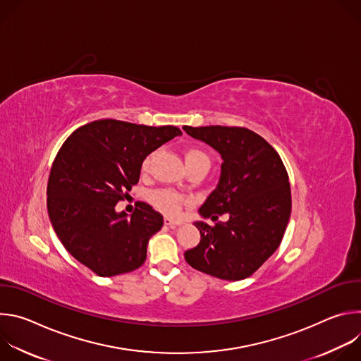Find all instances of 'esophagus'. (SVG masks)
Masks as SVG:
<instances>
[{
    "instance_id": "1",
    "label": "esophagus",
    "mask_w": 361,
    "mask_h": 361,
    "mask_svg": "<svg viewBox=\"0 0 361 361\" xmlns=\"http://www.w3.org/2000/svg\"><path fill=\"white\" fill-rule=\"evenodd\" d=\"M164 223H166V226H169V227H177V226L181 224V221H176V220H173V219H170V217H166Z\"/></svg>"
}]
</instances>
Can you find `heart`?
<instances>
[{
    "instance_id": "b5f03b06",
    "label": "heart",
    "mask_w": 361,
    "mask_h": 361,
    "mask_svg": "<svg viewBox=\"0 0 361 361\" xmlns=\"http://www.w3.org/2000/svg\"><path fill=\"white\" fill-rule=\"evenodd\" d=\"M184 161H185L187 167H192V166H201V167H207V169L210 167L209 156L197 147H191L184 151ZM149 163H151V156L145 157V160L142 161L141 170L147 171L149 169ZM151 200L154 204L157 205V207H160L170 216H177L180 213L181 204H183V198L173 191L154 192L151 195Z\"/></svg>"
}]
</instances>
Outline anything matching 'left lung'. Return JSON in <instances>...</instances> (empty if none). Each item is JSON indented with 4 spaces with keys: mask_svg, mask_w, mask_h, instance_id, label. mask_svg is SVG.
<instances>
[{
    "mask_svg": "<svg viewBox=\"0 0 361 361\" xmlns=\"http://www.w3.org/2000/svg\"><path fill=\"white\" fill-rule=\"evenodd\" d=\"M183 130L213 147L221 156L216 190L205 198L200 243L184 252L195 270L238 281L259 270L279 248L291 213V192L286 167L277 151L259 134L244 127H188ZM229 220L217 222L219 215ZM212 218L216 226L205 224Z\"/></svg>",
    "mask_w": 361,
    "mask_h": 361,
    "instance_id": "8db88e82",
    "label": "left lung"
}]
</instances>
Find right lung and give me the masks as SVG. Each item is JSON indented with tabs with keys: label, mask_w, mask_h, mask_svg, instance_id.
Instances as JSON below:
<instances>
[{
	"label": "right lung",
	"mask_w": 361,
	"mask_h": 361,
	"mask_svg": "<svg viewBox=\"0 0 361 361\" xmlns=\"http://www.w3.org/2000/svg\"><path fill=\"white\" fill-rule=\"evenodd\" d=\"M177 135L173 126L97 120L60 148L48 178V216L67 251L99 277L130 273L145 262L163 216L145 202L130 217L116 205L138 183L148 154Z\"/></svg>",
	"instance_id": "obj_1"
}]
</instances>
